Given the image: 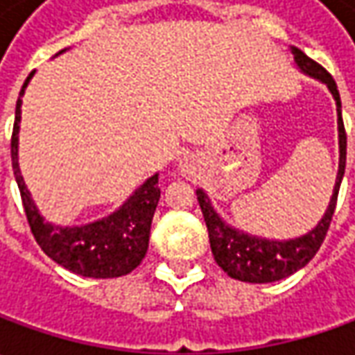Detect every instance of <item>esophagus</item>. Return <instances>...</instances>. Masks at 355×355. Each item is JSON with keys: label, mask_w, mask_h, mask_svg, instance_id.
Wrapping results in <instances>:
<instances>
[{"label": "esophagus", "mask_w": 355, "mask_h": 355, "mask_svg": "<svg viewBox=\"0 0 355 355\" xmlns=\"http://www.w3.org/2000/svg\"><path fill=\"white\" fill-rule=\"evenodd\" d=\"M189 168H191V162H189V157H184V162H182V170L189 171Z\"/></svg>", "instance_id": "obj_1"}]
</instances>
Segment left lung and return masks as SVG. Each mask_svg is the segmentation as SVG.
<instances>
[{"mask_svg":"<svg viewBox=\"0 0 355 355\" xmlns=\"http://www.w3.org/2000/svg\"><path fill=\"white\" fill-rule=\"evenodd\" d=\"M291 53L294 55V64L304 75L326 85L330 94L334 96L336 114H338V150H340L338 175H336L334 191L328 203V209L324 211L316 227L300 237L284 239V241L259 237L247 231H241L237 227H231L215 211L209 196L203 189H196L199 207L203 211V219L209 231V243H211L215 263L221 266L231 279L243 280V282L263 284V282L282 280L310 263V259L318 252L328 233V227L336 209V201H338L340 184L346 171V130H344V120H342V101H340L336 80L324 67L312 61L300 49L291 47Z\"/></svg>","mask_w":355,"mask_h":355,"instance_id":"left-lung-1","label":"left lung"}]
</instances>
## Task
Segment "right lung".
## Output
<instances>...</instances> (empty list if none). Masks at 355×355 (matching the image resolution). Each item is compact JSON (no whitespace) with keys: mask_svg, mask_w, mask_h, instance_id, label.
I'll return each mask as SVG.
<instances>
[{"mask_svg":"<svg viewBox=\"0 0 355 355\" xmlns=\"http://www.w3.org/2000/svg\"><path fill=\"white\" fill-rule=\"evenodd\" d=\"M64 51L67 49L59 51L55 57H59ZM33 75L35 71L23 83L15 106V124L11 136V164L23 199V209L33 231L35 241L57 265L80 277L114 279L128 275L142 263L148 251L152 219L159 201L157 173L148 178L142 185H138L116 211L98 221L73 227L55 225L45 221V217L37 209L19 170L21 104H23L25 89Z\"/></svg>","mask_w":355,"mask_h":355,"instance_id":"obj_1","label":"right lung"}]
</instances>
